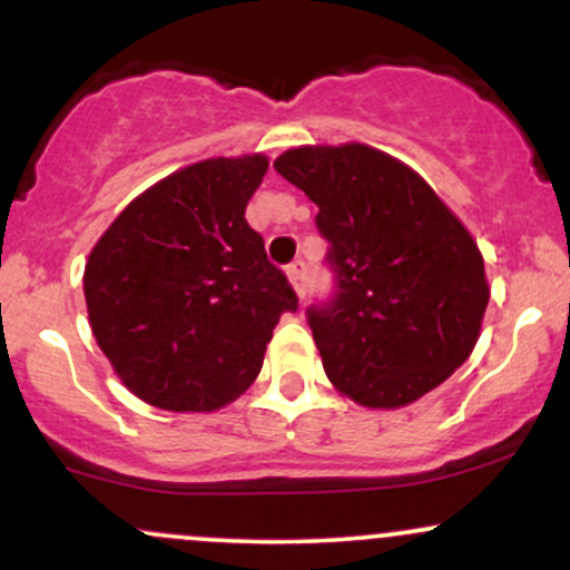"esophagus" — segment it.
Listing matches in <instances>:
<instances>
[{"mask_svg":"<svg viewBox=\"0 0 570 570\" xmlns=\"http://www.w3.org/2000/svg\"><path fill=\"white\" fill-rule=\"evenodd\" d=\"M305 273H307V265L303 259H294L292 265H286V276H289L292 286L297 289L299 297H305Z\"/></svg>","mask_w":570,"mask_h":570,"instance_id":"obj_1","label":"esophagus"}]
</instances>
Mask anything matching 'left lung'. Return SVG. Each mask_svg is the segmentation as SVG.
Instances as JSON below:
<instances>
[{
    "label": "left lung",
    "mask_w": 570,
    "mask_h": 570,
    "mask_svg": "<svg viewBox=\"0 0 570 570\" xmlns=\"http://www.w3.org/2000/svg\"><path fill=\"white\" fill-rule=\"evenodd\" d=\"M273 168L318 206L332 294L305 311L326 377L402 407L472 353L490 299L472 235L412 168L364 147L289 149Z\"/></svg>",
    "instance_id": "1"
}]
</instances>
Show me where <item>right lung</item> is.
<instances>
[{
    "mask_svg": "<svg viewBox=\"0 0 570 570\" xmlns=\"http://www.w3.org/2000/svg\"><path fill=\"white\" fill-rule=\"evenodd\" d=\"M267 158L203 160L139 195L85 265L98 348L155 407L208 412L263 370L281 313L297 311L289 278L244 219Z\"/></svg>",
    "mask_w": 570,
    "mask_h": 570,
    "instance_id": "right-lung-1",
    "label": "right lung"
}]
</instances>
